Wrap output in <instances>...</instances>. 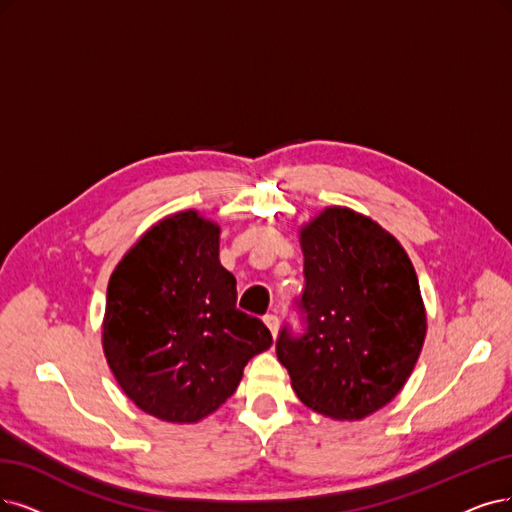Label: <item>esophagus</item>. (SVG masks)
Here are the masks:
<instances>
[{
  "mask_svg": "<svg viewBox=\"0 0 512 512\" xmlns=\"http://www.w3.org/2000/svg\"><path fill=\"white\" fill-rule=\"evenodd\" d=\"M263 323H266L270 333L276 337V333H278V316L276 314H266V316H263Z\"/></svg>",
  "mask_w": 512,
  "mask_h": 512,
  "instance_id": "1",
  "label": "esophagus"
}]
</instances>
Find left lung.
<instances>
[{
  "label": "left lung",
  "instance_id": "obj_1",
  "mask_svg": "<svg viewBox=\"0 0 512 512\" xmlns=\"http://www.w3.org/2000/svg\"><path fill=\"white\" fill-rule=\"evenodd\" d=\"M306 335L280 331L278 361L299 401L331 420H363L399 394L426 339V308L401 242L367 215L327 206L297 230Z\"/></svg>",
  "mask_w": 512,
  "mask_h": 512
}]
</instances>
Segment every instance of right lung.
Returning <instances> with one entry per match:
<instances>
[{
    "instance_id": "obj_1",
    "label": "right lung",
    "mask_w": 512,
    "mask_h": 512,
    "mask_svg": "<svg viewBox=\"0 0 512 512\" xmlns=\"http://www.w3.org/2000/svg\"><path fill=\"white\" fill-rule=\"evenodd\" d=\"M221 227L194 208L166 215L111 272L103 352L122 392L170 424H198L236 392L246 363L272 346L236 308L219 261Z\"/></svg>"
}]
</instances>
